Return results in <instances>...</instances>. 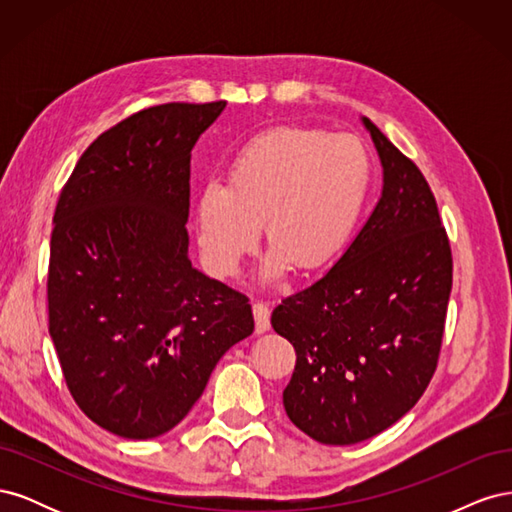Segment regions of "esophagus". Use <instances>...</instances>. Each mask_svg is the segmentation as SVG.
<instances>
[{
	"label": "esophagus",
	"mask_w": 512,
	"mask_h": 512,
	"mask_svg": "<svg viewBox=\"0 0 512 512\" xmlns=\"http://www.w3.org/2000/svg\"><path fill=\"white\" fill-rule=\"evenodd\" d=\"M254 320H256V333L262 335L271 329V309L267 303H254Z\"/></svg>",
	"instance_id": "obj_1"
}]
</instances>
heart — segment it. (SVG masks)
<instances>
[{
    "label": "heart",
    "instance_id": "b5f03b06",
    "mask_svg": "<svg viewBox=\"0 0 512 512\" xmlns=\"http://www.w3.org/2000/svg\"><path fill=\"white\" fill-rule=\"evenodd\" d=\"M371 164L350 134L275 128L252 138L232 160L228 183L209 181L196 198V239L205 265L235 275L265 224L271 243L262 280L292 265L320 269L339 254L361 218Z\"/></svg>",
    "mask_w": 512,
    "mask_h": 512
}]
</instances>
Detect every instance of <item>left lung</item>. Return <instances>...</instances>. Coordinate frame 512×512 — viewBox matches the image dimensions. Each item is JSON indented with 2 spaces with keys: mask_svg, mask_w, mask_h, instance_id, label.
Returning a JSON list of instances; mask_svg holds the SVG:
<instances>
[{
  "mask_svg": "<svg viewBox=\"0 0 512 512\" xmlns=\"http://www.w3.org/2000/svg\"><path fill=\"white\" fill-rule=\"evenodd\" d=\"M361 123L382 164L378 203L335 265L271 316L297 352L286 414L333 446L378 436L421 399L453 286L451 245L423 173L367 117Z\"/></svg>",
  "mask_w": 512,
  "mask_h": 512,
  "instance_id": "1",
  "label": "left lung"
}]
</instances>
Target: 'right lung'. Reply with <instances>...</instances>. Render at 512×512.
I'll return each mask as SVG.
<instances>
[{
  "mask_svg": "<svg viewBox=\"0 0 512 512\" xmlns=\"http://www.w3.org/2000/svg\"><path fill=\"white\" fill-rule=\"evenodd\" d=\"M226 102L145 108L100 134L53 215L49 333L79 408L151 440L254 331L247 297L192 267L190 158Z\"/></svg>",
  "mask_w": 512,
  "mask_h": 512,
  "instance_id": "obj_1",
  "label": "right lung"
}]
</instances>
